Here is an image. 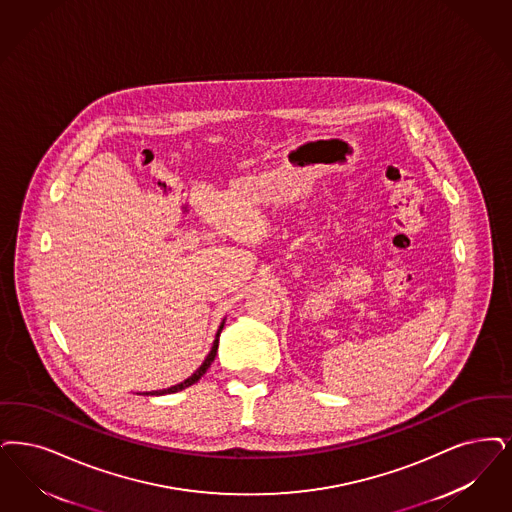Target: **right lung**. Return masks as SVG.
I'll return each instance as SVG.
<instances>
[{
	"mask_svg": "<svg viewBox=\"0 0 512 512\" xmlns=\"http://www.w3.org/2000/svg\"><path fill=\"white\" fill-rule=\"evenodd\" d=\"M225 328V320H223V324H221V328L217 329V335H215V341H213V347H211V352L207 354V358L204 360V364L200 366V368L196 369L188 379H184L183 383H179V385H175V387H169V389L164 390H154V392H150V396L152 394H156V396H162V394H173V392H179V390L186 389V387H190V385H194V383H198L202 377H204L205 371L209 369L211 366V362L215 360V356H217V348H219V335H221V331ZM148 394V392H146Z\"/></svg>",
	"mask_w": 512,
	"mask_h": 512,
	"instance_id": "right-lung-1",
	"label": "right lung"
}]
</instances>
